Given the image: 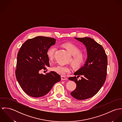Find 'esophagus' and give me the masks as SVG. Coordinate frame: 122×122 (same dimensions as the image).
<instances>
[{
    "label": "esophagus",
    "mask_w": 122,
    "mask_h": 122,
    "mask_svg": "<svg viewBox=\"0 0 122 122\" xmlns=\"http://www.w3.org/2000/svg\"><path fill=\"white\" fill-rule=\"evenodd\" d=\"M67 79H68V78L66 77L63 76H61V80H67Z\"/></svg>",
    "instance_id": "1"
}]
</instances>
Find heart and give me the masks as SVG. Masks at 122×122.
Instances as JSON below:
<instances>
[{
    "instance_id": "heart-1",
    "label": "heart",
    "mask_w": 122,
    "mask_h": 122,
    "mask_svg": "<svg viewBox=\"0 0 122 122\" xmlns=\"http://www.w3.org/2000/svg\"><path fill=\"white\" fill-rule=\"evenodd\" d=\"M63 46L73 56L71 61L72 65L76 68H79L82 66L86 60V54L84 53L80 52V49L74 44L70 43H65L63 44ZM55 51L56 48L54 46L50 47L47 50L46 55L50 60H52L53 59ZM52 70L61 76H64L70 72V67L61 65L53 67Z\"/></svg>"
}]
</instances>
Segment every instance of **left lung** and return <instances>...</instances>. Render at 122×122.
Masks as SVG:
<instances>
[{"label":"left lung","instance_id":"obj_1","mask_svg":"<svg viewBox=\"0 0 122 122\" xmlns=\"http://www.w3.org/2000/svg\"><path fill=\"white\" fill-rule=\"evenodd\" d=\"M83 43L87 50V61L85 65L76 71L77 77H70L76 86L70 94L75 99L84 100L94 96L103 86L106 79L107 58L103 47L93 39L75 37ZM81 76V79L77 78Z\"/></svg>","mask_w":122,"mask_h":122}]
</instances>
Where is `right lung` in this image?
<instances>
[{
	"instance_id": "add662e5",
	"label": "right lung",
	"mask_w": 122,
	"mask_h": 122,
	"mask_svg": "<svg viewBox=\"0 0 122 122\" xmlns=\"http://www.w3.org/2000/svg\"><path fill=\"white\" fill-rule=\"evenodd\" d=\"M56 39L38 36L29 39L18 53L15 76L20 86L30 96L38 98L46 94L53 85L60 81L61 76L54 71L39 74L49 67L47 50L55 44Z\"/></svg>"
}]
</instances>
